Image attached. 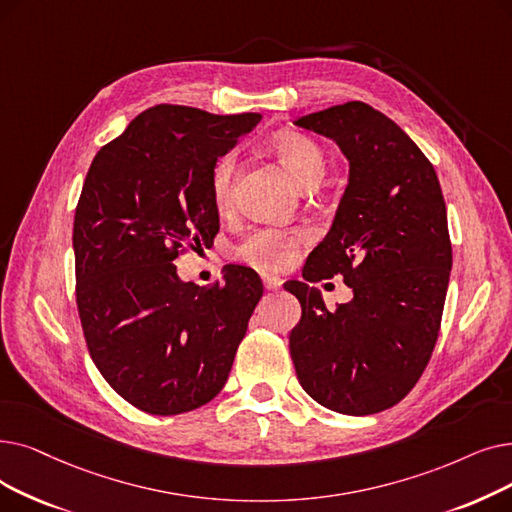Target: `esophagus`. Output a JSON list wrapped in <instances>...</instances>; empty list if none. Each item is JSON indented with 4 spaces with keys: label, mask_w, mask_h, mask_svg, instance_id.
Masks as SVG:
<instances>
[{
    "label": "esophagus",
    "mask_w": 512,
    "mask_h": 512,
    "mask_svg": "<svg viewBox=\"0 0 512 512\" xmlns=\"http://www.w3.org/2000/svg\"><path fill=\"white\" fill-rule=\"evenodd\" d=\"M263 286L268 288V291H278L282 286V280L278 276H263Z\"/></svg>",
    "instance_id": "34e87169"
}]
</instances>
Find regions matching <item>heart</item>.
I'll return each mask as SVG.
<instances>
[{
    "label": "heart",
    "instance_id": "heart-1",
    "mask_svg": "<svg viewBox=\"0 0 512 512\" xmlns=\"http://www.w3.org/2000/svg\"><path fill=\"white\" fill-rule=\"evenodd\" d=\"M280 165L291 173L299 188L309 190L322 182L326 173V157L322 148L299 133H282L272 144ZM234 182V157H221L211 173V194L217 209L230 203ZM303 240L301 232L282 230H255L238 244V257L263 272H278L291 263L297 247Z\"/></svg>",
    "mask_w": 512,
    "mask_h": 512
}]
</instances>
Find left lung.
<instances>
[{
    "label": "left lung",
    "mask_w": 512,
    "mask_h": 512,
    "mask_svg": "<svg viewBox=\"0 0 512 512\" xmlns=\"http://www.w3.org/2000/svg\"><path fill=\"white\" fill-rule=\"evenodd\" d=\"M335 142L349 180L335 221L284 288L301 303L291 358L309 397L349 416L410 393L433 353L452 244L437 173L408 133L364 102L295 121ZM343 275L354 299L328 312L309 281Z\"/></svg>",
    "instance_id": "left-lung-1"
}]
</instances>
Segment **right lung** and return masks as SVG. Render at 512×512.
<instances>
[{"instance_id": "obj_1", "label": "right lung", "mask_w": 512, "mask_h": 512, "mask_svg": "<svg viewBox=\"0 0 512 512\" xmlns=\"http://www.w3.org/2000/svg\"><path fill=\"white\" fill-rule=\"evenodd\" d=\"M259 121L150 106L87 171L73 228L83 335L106 383L148 414L190 412L221 391L263 295L242 265L207 288L173 265L217 234L213 167Z\"/></svg>"}]
</instances>
